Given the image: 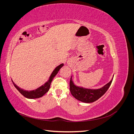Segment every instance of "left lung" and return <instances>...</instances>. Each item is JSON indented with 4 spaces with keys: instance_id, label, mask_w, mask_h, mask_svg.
I'll return each mask as SVG.
<instances>
[{
    "instance_id": "8db88e82",
    "label": "left lung",
    "mask_w": 134,
    "mask_h": 134,
    "mask_svg": "<svg viewBox=\"0 0 134 134\" xmlns=\"http://www.w3.org/2000/svg\"><path fill=\"white\" fill-rule=\"evenodd\" d=\"M71 76L70 81V91L75 98L84 103H92L100 98L107 92L112 83L111 80L103 87L97 90L86 89L77 87L72 82Z\"/></svg>"
}]
</instances>
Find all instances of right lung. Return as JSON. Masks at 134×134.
<instances>
[{"label":"right lung","mask_w":134,"mask_h":134,"mask_svg":"<svg viewBox=\"0 0 134 134\" xmlns=\"http://www.w3.org/2000/svg\"><path fill=\"white\" fill-rule=\"evenodd\" d=\"M63 66H64V64H62L56 67L54 69V70L52 71V74L50 76L49 79H48L47 82L44 83L43 85H42V86L40 87L37 89H36V90L34 91H25L23 90V89H21V88L18 87L17 85L14 84V83L13 82V80H12V83H13V84H14V87L17 88V90L21 93L24 97H25L26 98H30V99L38 98H40V97H42L44 94H46V93L48 91L52 80H53L55 75L58 74V72L60 70V69L62 68Z\"/></svg>","instance_id":"right-lung-1"}]
</instances>
